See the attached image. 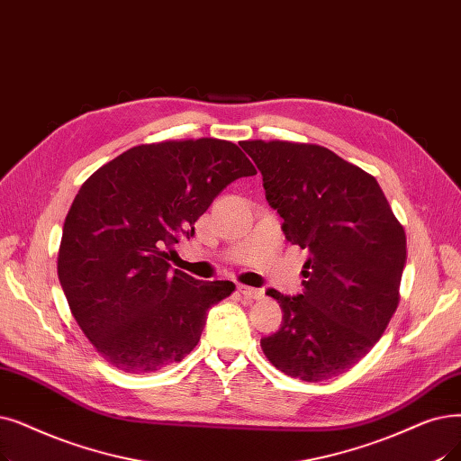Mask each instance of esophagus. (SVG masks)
Returning <instances> with one entry per match:
<instances>
[{"mask_svg": "<svg viewBox=\"0 0 461 461\" xmlns=\"http://www.w3.org/2000/svg\"><path fill=\"white\" fill-rule=\"evenodd\" d=\"M237 290L241 292L245 297H249V299H262V297H264V292H262V290L247 286V285H237Z\"/></svg>", "mask_w": 461, "mask_h": 461, "instance_id": "1", "label": "esophagus"}]
</instances>
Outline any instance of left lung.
Instances as JSON below:
<instances>
[{"label":"left lung","instance_id":"left-lung-1","mask_svg":"<svg viewBox=\"0 0 461 461\" xmlns=\"http://www.w3.org/2000/svg\"><path fill=\"white\" fill-rule=\"evenodd\" d=\"M264 176L267 203L285 220L286 241L309 250L303 292L266 294L283 324L262 339L283 373L320 383L348 371L384 333L399 302L407 259L403 226L384 192L330 149L243 141Z\"/></svg>","mask_w":461,"mask_h":461}]
</instances>
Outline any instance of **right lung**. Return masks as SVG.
Here are the masks:
<instances>
[{"label": "right lung", "mask_w": 461, "mask_h": 461, "mask_svg": "<svg viewBox=\"0 0 461 461\" xmlns=\"http://www.w3.org/2000/svg\"><path fill=\"white\" fill-rule=\"evenodd\" d=\"M256 175L220 139L133 147L99 167L66 216L58 276L95 350L126 373H150L194 350L209 309L235 285L197 280L169 258L212 199Z\"/></svg>", "instance_id": "1"}]
</instances>
